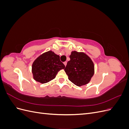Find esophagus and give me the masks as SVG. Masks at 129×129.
<instances>
[{"label":"esophagus","instance_id":"1","mask_svg":"<svg viewBox=\"0 0 129 129\" xmlns=\"http://www.w3.org/2000/svg\"><path fill=\"white\" fill-rule=\"evenodd\" d=\"M63 63H64V66H66V65H67V62H66H66H63Z\"/></svg>","mask_w":129,"mask_h":129}]
</instances>
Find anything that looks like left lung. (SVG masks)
<instances>
[{
    "label": "left lung",
    "instance_id": "obj_1",
    "mask_svg": "<svg viewBox=\"0 0 129 129\" xmlns=\"http://www.w3.org/2000/svg\"><path fill=\"white\" fill-rule=\"evenodd\" d=\"M64 71L68 79L77 86L88 84L95 73L94 63L84 52L72 51Z\"/></svg>",
    "mask_w": 129,
    "mask_h": 129
}]
</instances>
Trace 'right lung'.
Returning a JSON list of instances; mask_svg holds the SVG:
<instances>
[{
	"mask_svg": "<svg viewBox=\"0 0 129 129\" xmlns=\"http://www.w3.org/2000/svg\"><path fill=\"white\" fill-rule=\"evenodd\" d=\"M65 66L60 60V56L52 50L45 52L34 61L32 73L34 80L44 84L55 79L58 72Z\"/></svg>",
	"mask_w": 129,
	"mask_h": 129,
	"instance_id": "add662e5",
	"label": "right lung"
}]
</instances>
